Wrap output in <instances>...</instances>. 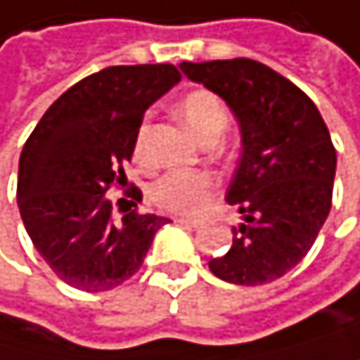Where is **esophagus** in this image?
Listing matches in <instances>:
<instances>
[{
	"label": "esophagus",
	"instance_id": "34e87169",
	"mask_svg": "<svg viewBox=\"0 0 360 360\" xmlns=\"http://www.w3.org/2000/svg\"><path fill=\"white\" fill-rule=\"evenodd\" d=\"M176 224H181V226H186V228H199L203 221L201 219H188V217H176L174 219Z\"/></svg>",
	"mask_w": 360,
	"mask_h": 360
}]
</instances>
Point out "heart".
<instances>
[{"mask_svg":"<svg viewBox=\"0 0 360 360\" xmlns=\"http://www.w3.org/2000/svg\"><path fill=\"white\" fill-rule=\"evenodd\" d=\"M179 115L184 117L188 128L203 141L217 139L226 130L230 119L224 99L207 88H195L186 92L179 101ZM132 153L139 163L146 161V126H139V130H136ZM217 186V176L207 170H168L150 188V201L161 212L195 217L207 210V205L214 199Z\"/></svg>","mask_w":360,"mask_h":360,"instance_id":"1","label":"heart"}]
</instances>
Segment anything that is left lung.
Wrapping results in <instances>:
<instances>
[{
	"instance_id": "obj_1",
	"label": "left lung",
	"mask_w": 360,
	"mask_h": 360,
	"mask_svg": "<svg viewBox=\"0 0 360 360\" xmlns=\"http://www.w3.org/2000/svg\"><path fill=\"white\" fill-rule=\"evenodd\" d=\"M181 70L226 99L243 134L226 201L245 224L210 270L236 285L272 283L303 261L330 214L336 172L330 130L314 101L261 61H184Z\"/></svg>"
}]
</instances>
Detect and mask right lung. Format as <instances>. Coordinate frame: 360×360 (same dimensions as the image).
Returning a JSON list of instances; mask_svg holds the SVG:
<instances>
[{
	"instance_id": "add662e5",
	"label": "right lung",
	"mask_w": 360,
	"mask_h": 360,
	"mask_svg": "<svg viewBox=\"0 0 360 360\" xmlns=\"http://www.w3.org/2000/svg\"><path fill=\"white\" fill-rule=\"evenodd\" d=\"M179 79L172 63L103 68L63 92L30 132L17 203L32 245L63 283L86 292L121 285L168 224L139 212L141 190L128 184L124 165L148 105ZM112 187L133 199L134 211L114 214L105 195Z\"/></svg>"
}]
</instances>
